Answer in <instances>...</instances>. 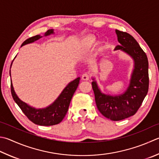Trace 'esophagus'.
<instances>
[{"instance_id": "34e87169", "label": "esophagus", "mask_w": 159, "mask_h": 159, "mask_svg": "<svg viewBox=\"0 0 159 159\" xmlns=\"http://www.w3.org/2000/svg\"><path fill=\"white\" fill-rule=\"evenodd\" d=\"M89 78H90V75H89V74L85 73H84V74L82 75V79L83 80H89Z\"/></svg>"}]
</instances>
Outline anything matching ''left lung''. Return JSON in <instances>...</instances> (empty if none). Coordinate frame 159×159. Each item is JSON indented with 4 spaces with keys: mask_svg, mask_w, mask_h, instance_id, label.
<instances>
[{
    "mask_svg": "<svg viewBox=\"0 0 159 159\" xmlns=\"http://www.w3.org/2000/svg\"><path fill=\"white\" fill-rule=\"evenodd\" d=\"M120 43L115 50H122L134 60V70L130 84L123 94L111 96L102 93L95 82H92L98 109L107 118L113 121L121 120L134 116L141 106L149 89L148 59L145 52L132 36L116 30Z\"/></svg>",
    "mask_w": 159,
    "mask_h": 159,
    "instance_id": "8db88e82",
    "label": "left lung"
}]
</instances>
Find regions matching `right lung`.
I'll return each mask as SVG.
<instances>
[{"mask_svg":"<svg viewBox=\"0 0 159 159\" xmlns=\"http://www.w3.org/2000/svg\"><path fill=\"white\" fill-rule=\"evenodd\" d=\"M53 30H48L45 33V36H48L50 34H53ZM41 37H41L40 35H36L29 38L24 41L21 46L23 45L34 42ZM80 80V77H77L73 82L68 84V85L64 89L55 102L46 109H36L23 102L15 93L11 82V93L15 102L18 104L23 113L30 120L32 121L33 123L41 125V126H52V125L60 123L66 115L71 99L78 86Z\"/></svg>","mask_w":159,"mask_h":159,"instance_id":"1","label":"right lung"}]
</instances>
